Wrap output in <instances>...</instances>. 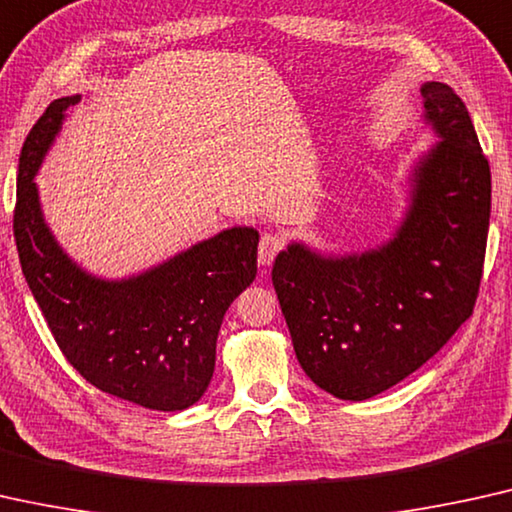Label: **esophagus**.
Masks as SVG:
<instances>
[{"mask_svg":"<svg viewBox=\"0 0 512 512\" xmlns=\"http://www.w3.org/2000/svg\"><path fill=\"white\" fill-rule=\"evenodd\" d=\"M285 241L280 239L278 234L273 232H266L262 234V239H259V250H257V257H259V264L262 266H269L273 259H276V255L283 250Z\"/></svg>","mask_w":512,"mask_h":512,"instance_id":"34e87169","label":"esophagus"}]
</instances>
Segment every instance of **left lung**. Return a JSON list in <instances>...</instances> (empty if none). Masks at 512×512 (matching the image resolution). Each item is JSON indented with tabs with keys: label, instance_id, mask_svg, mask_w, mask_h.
<instances>
[{
	"label": "left lung",
	"instance_id": "8db88e82",
	"mask_svg": "<svg viewBox=\"0 0 512 512\" xmlns=\"http://www.w3.org/2000/svg\"><path fill=\"white\" fill-rule=\"evenodd\" d=\"M422 97L441 141L417 162L394 239L345 257L292 243L271 271L301 369L338 399L364 401L401 383L450 341L478 299L489 162L450 85L424 83Z\"/></svg>",
	"mask_w": 512,
	"mask_h": 512
}]
</instances>
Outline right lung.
Instances as JSON below:
<instances>
[{"label":"right lung","instance_id":"right-lung-1","mask_svg":"<svg viewBox=\"0 0 512 512\" xmlns=\"http://www.w3.org/2000/svg\"><path fill=\"white\" fill-rule=\"evenodd\" d=\"M78 99H55L20 150L13 211L20 266L62 355L90 385L150 410H183L211 383L225 311L257 276L259 234L225 229L127 280L85 273L43 222L34 183Z\"/></svg>","mask_w":512,"mask_h":512}]
</instances>
